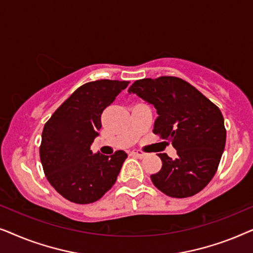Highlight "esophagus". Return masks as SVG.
<instances>
[{
	"label": "esophagus",
	"mask_w": 253,
	"mask_h": 253,
	"mask_svg": "<svg viewBox=\"0 0 253 253\" xmlns=\"http://www.w3.org/2000/svg\"><path fill=\"white\" fill-rule=\"evenodd\" d=\"M131 154L134 155V157L139 158V159H143L145 155H146L144 153V152H141V151H132V152H131Z\"/></svg>",
	"instance_id": "1"
}]
</instances>
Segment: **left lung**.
I'll use <instances>...</instances> for the list:
<instances>
[{"instance_id":"8db88e82","label":"left lung","mask_w":253,"mask_h":253,"mask_svg":"<svg viewBox=\"0 0 253 253\" xmlns=\"http://www.w3.org/2000/svg\"><path fill=\"white\" fill-rule=\"evenodd\" d=\"M127 92L157 109L153 132L177 151L175 159L158 154L162 167L151 175L153 184L172 198L202 191L215 175L226 145L220 109L188 82L170 76L139 79Z\"/></svg>"}]
</instances>
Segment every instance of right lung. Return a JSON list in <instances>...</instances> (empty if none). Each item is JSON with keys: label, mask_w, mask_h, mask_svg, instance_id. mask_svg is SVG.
I'll use <instances>...</instances> for the list:
<instances>
[{"label": "right lung", "mask_w": 253, "mask_h": 253, "mask_svg": "<svg viewBox=\"0 0 253 253\" xmlns=\"http://www.w3.org/2000/svg\"><path fill=\"white\" fill-rule=\"evenodd\" d=\"M129 82H89L78 87L44 124L40 160L50 185L76 204L99 200L115 184L124 151L93 154L91 145L101 129V114Z\"/></svg>", "instance_id": "obj_1"}]
</instances>
